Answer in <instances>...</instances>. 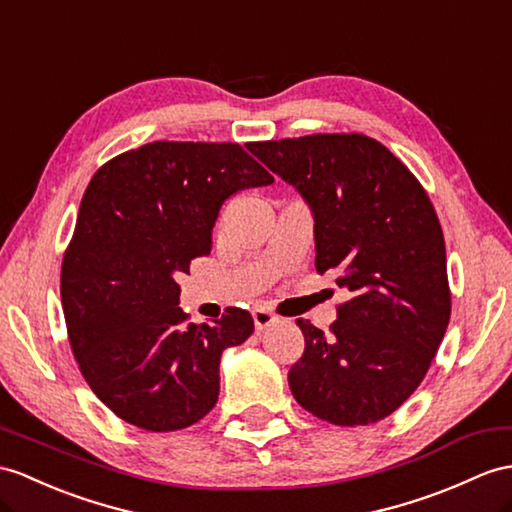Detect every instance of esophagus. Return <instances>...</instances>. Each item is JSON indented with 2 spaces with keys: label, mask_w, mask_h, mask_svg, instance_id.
<instances>
[{
  "label": "esophagus",
  "mask_w": 512,
  "mask_h": 512,
  "mask_svg": "<svg viewBox=\"0 0 512 512\" xmlns=\"http://www.w3.org/2000/svg\"><path fill=\"white\" fill-rule=\"evenodd\" d=\"M252 317H254V326H256L258 332H263L265 328H269V326H273V323H276V315H271L267 308H256Z\"/></svg>",
  "instance_id": "1"
}]
</instances>
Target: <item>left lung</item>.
<instances>
[{
  "label": "left lung",
  "mask_w": 512,
  "mask_h": 512,
  "mask_svg": "<svg viewBox=\"0 0 512 512\" xmlns=\"http://www.w3.org/2000/svg\"><path fill=\"white\" fill-rule=\"evenodd\" d=\"M304 197L315 267L339 271L350 299L330 332L297 319L304 354L289 371L297 404L334 426H369L400 408L428 373L450 323L445 241L423 186L365 134L249 143Z\"/></svg>",
  "instance_id": "obj_1"
}]
</instances>
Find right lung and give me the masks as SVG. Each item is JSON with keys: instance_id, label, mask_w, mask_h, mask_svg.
<instances>
[{"instance_id": "obj_1", "label": "right lung", "mask_w": 512, "mask_h": 512, "mask_svg": "<svg viewBox=\"0 0 512 512\" xmlns=\"http://www.w3.org/2000/svg\"><path fill=\"white\" fill-rule=\"evenodd\" d=\"M271 173L236 143L154 141L112 158L86 189L60 297L84 380L149 432L182 430L219 397V363L254 332L247 310L186 323L182 273L210 254L223 202Z\"/></svg>"}]
</instances>
